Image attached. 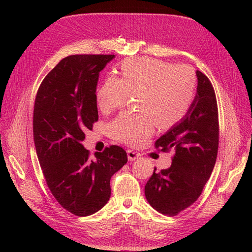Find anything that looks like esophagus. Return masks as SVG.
Listing matches in <instances>:
<instances>
[{"instance_id": "obj_1", "label": "esophagus", "mask_w": 252, "mask_h": 252, "mask_svg": "<svg viewBox=\"0 0 252 252\" xmlns=\"http://www.w3.org/2000/svg\"><path fill=\"white\" fill-rule=\"evenodd\" d=\"M139 157H140L139 154H137V153H135L133 151H129V150L127 151V158H128L129 161L136 160V159L139 158Z\"/></svg>"}]
</instances>
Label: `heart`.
<instances>
[{
    "label": "heart",
    "mask_w": 252,
    "mask_h": 252,
    "mask_svg": "<svg viewBox=\"0 0 252 252\" xmlns=\"http://www.w3.org/2000/svg\"><path fill=\"white\" fill-rule=\"evenodd\" d=\"M121 77L107 76L96 91L98 110L109 114L122 107L130 94L136 96L139 113L124 112L110 123L117 140L138 146L156 127L168 128L189 113L195 94L196 78L189 65L153 58H130L121 63Z\"/></svg>",
    "instance_id": "obj_1"
}]
</instances>
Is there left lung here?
Here are the masks:
<instances>
[{
  "instance_id": "1",
  "label": "left lung",
  "mask_w": 252,
  "mask_h": 252,
  "mask_svg": "<svg viewBox=\"0 0 252 252\" xmlns=\"http://www.w3.org/2000/svg\"><path fill=\"white\" fill-rule=\"evenodd\" d=\"M196 95L186 117L155 143L161 152L174 151L170 167L156 172L145 188L149 203L174 217L192 205L217 161L220 126L217 97L208 78L196 70Z\"/></svg>"
}]
</instances>
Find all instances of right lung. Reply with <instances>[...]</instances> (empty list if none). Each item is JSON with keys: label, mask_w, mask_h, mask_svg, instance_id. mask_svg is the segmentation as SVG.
I'll use <instances>...</instances> for the list:
<instances>
[{"label": "right lung", "mask_w": 252, "mask_h": 252, "mask_svg": "<svg viewBox=\"0 0 252 252\" xmlns=\"http://www.w3.org/2000/svg\"><path fill=\"white\" fill-rule=\"evenodd\" d=\"M115 55H73L43 80L34 100L32 131L48 188L77 217H88L111 197V177L127 161L119 146L90 158L82 141L98 114L95 92L99 71Z\"/></svg>", "instance_id": "right-lung-1"}]
</instances>
